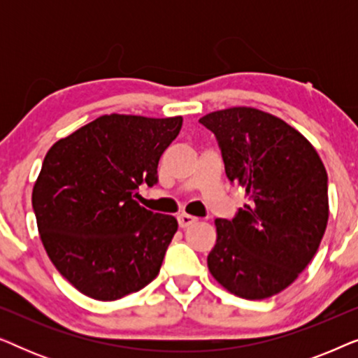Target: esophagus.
Wrapping results in <instances>:
<instances>
[{
  "mask_svg": "<svg viewBox=\"0 0 358 358\" xmlns=\"http://www.w3.org/2000/svg\"><path fill=\"white\" fill-rule=\"evenodd\" d=\"M195 222H197V218L192 217V215H187V213H182L178 217V223L180 228H189L190 224H194Z\"/></svg>",
  "mask_w": 358,
  "mask_h": 358,
  "instance_id": "obj_1",
  "label": "esophagus"
}]
</instances>
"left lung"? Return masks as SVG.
<instances>
[{"label":"left lung","instance_id":"left-lung-1","mask_svg":"<svg viewBox=\"0 0 358 358\" xmlns=\"http://www.w3.org/2000/svg\"><path fill=\"white\" fill-rule=\"evenodd\" d=\"M200 122L217 135L228 179L249 200L231 222L215 220L208 271L239 298H271L296 280L324 236V164L306 136L256 107L215 110Z\"/></svg>","mask_w":358,"mask_h":358}]
</instances>
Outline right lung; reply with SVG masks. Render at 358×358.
<instances>
[{
    "mask_svg": "<svg viewBox=\"0 0 358 358\" xmlns=\"http://www.w3.org/2000/svg\"><path fill=\"white\" fill-rule=\"evenodd\" d=\"M182 117L101 115L47 151L32 189L42 244L83 295L114 301L156 278L178 222L136 202Z\"/></svg>",
    "mask_w": 358,
    "mask_h": 358,
    "instance_id": "obj_1",
    "label": "right lung"
}]
</instances>
